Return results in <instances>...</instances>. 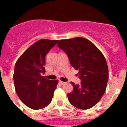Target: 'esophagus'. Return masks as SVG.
<instances>
[{
  "instance_id": "1",
  "label": "esophagus",
  "mask_w": 127,
  "mask_h": 127,
  "mask_svg": "<svg viewBox=\"0 0 127 127\" xmlns=\"http://www.w3.org/2000/svg\"><path fill=\"white\" fill-rule=\"evenodd\" d=\"M59 83H60V85H64V84L65 83V82H64V81H59Z\"/></svg>"
}]
</instances>
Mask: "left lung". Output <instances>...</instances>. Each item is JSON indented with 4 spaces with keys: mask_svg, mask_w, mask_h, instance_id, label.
Returning <instances> with one entry per match:
<instances>
[{
    "mask_svg": "<svg viewBox=\"0 0 127 127\" xmlns=\"http://www.w3.org/2000/svg\"><path fill=\"white\" fill-rule=\"evenodd\" d=\"M57 46L67 53L71 65L79 70L81 80V85L70 82L74 89L67 94L69 102L80 109L92 108L102 98L107 86L109 71L105 57L83 37L62 39Z\"/></svg>",
    "mask_w": 127,
    "mask_h": 127,
    "instance_id": "8db88e82",
    "label": "left lung"
}]
</instances>
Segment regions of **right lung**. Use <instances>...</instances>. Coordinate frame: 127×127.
Here are the masks:
<instances>
[{
	"instance_id": "1",
	"label": "right lung",
	"mask_w": 127,
	"mask_h": 127,
	"mask_svg": "<svg viewBox=\"0 0 127 127\" xmlns=\"http://www.w3.org/2000/svg\"><path fill=\"white\" fill-rule=\"evenodd\" d=\"M58 40L40 39L18 59L13 79L16 92L22 102L32 109H41L50 104L58 80H49L45 73V57Z\"/></svg>"
}]
</instances>
